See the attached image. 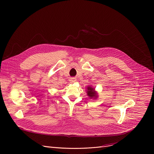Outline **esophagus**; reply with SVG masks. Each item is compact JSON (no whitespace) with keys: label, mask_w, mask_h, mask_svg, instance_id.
Listing matches in <instances>:
<instances>
[{"label":"esophagus","mask_w":154,"mask_h":154,"mask_svg":"<svg viewBox=\"0 0 154 154\" xmlns=\"http://www.w3.org/2000/svg\"><path fill=\"white\" fill-rule=\"evenodd\" d=\"M75 81H76V79H75V78H71V79H70L71 83H74V82H75Z\"/></svg>","instance_id":"obj_1"}]
</instances>
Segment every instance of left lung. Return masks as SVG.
Segmentation results:
<instances>
[{"label": "left lung", "instance_id": "8db88e82", "mask_svg": "<svg viewBox=\"0 0 154 154\" xmlns=\"http://www.w3.org/2000/svg\"><path fill=\"white\" fill-rule=\"evenodd\" d=\"M87 89H88L87 94H88V96H89L91 98L97 97L96 92L94 91V88H92V87H91V86H88Z\"/></svg>", "mask_w": 154, "mask_h": 154}]
</instances>
